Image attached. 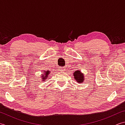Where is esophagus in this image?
Listing matches in <instances>:
<instances>
[{
  "label": "esophagus",
  "mask_w": 125,
  "mask_h": 125,
  "mask_svg": "<svg viewBox=\"0 0 125 125\" xmlns=\"http://www.w3.org/2000/svg\"><path fill=\"white\" fill-rule=\"evenodd\" d=\"M59 69H60L59 70H60V71H62V72H63V71H65V68L63 67H60V68H59Z\"/></svg>",
  "instance_id": "34e87169"
}]
</instances>
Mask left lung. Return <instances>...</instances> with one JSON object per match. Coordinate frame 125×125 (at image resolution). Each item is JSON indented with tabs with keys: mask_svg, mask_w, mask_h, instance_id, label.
Wrapping results in <instances>:
<instances>
[{
	"mask_svg": "<svg viewBox=\"0 0 125 125\" xmlns=\"http://www.w3.org/2000/svg\"><path fill=\"white\" fill-rule=\"evenodd\" d=\"M73 75H74V78H75V79L76 80L77 82H78V83H83L84 82V75L83 74V73H82L80 71H76L74 72L73 73Z\"/></svg>",
	"mask_w": 125,
	"mask_h": 125,
	"instance_id": "8db88e82",
	"label": "left lung"
}]
</instances>
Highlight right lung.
I'll return each mask as SVG.
<instances>
[{
  "label": "right lung",
  "mask_w": 125,
  "mask_h": 125,
  "mask_svg": "<svg viewBox=\"0 0 125 125\" xmlns=\"http://www.w3.org/2000/svg\"><path fill=\"white\" fill-rule=\"evenodd\" d=\"M43 74H42V80L43 81H45V80H46V79L48 78V75H49L50 74V72L49 71H46V72H45L43 71Z\"/></svg>",
  "instance_id": "right-lung-1"
}]
</instances>
